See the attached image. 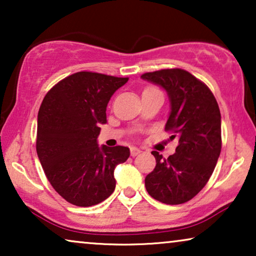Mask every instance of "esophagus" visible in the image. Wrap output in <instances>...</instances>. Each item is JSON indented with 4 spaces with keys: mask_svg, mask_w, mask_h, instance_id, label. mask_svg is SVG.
<instances>
[{
    "mask_svg": "<svg viewBox=\"0 0 256 256\" xmlns=\"http://www.w3.org/2000/svg\"><path fill=\"white\" fill-rule=\"evenodd\" d=\"M141 152H142L141 149L136 148V146H132V148H130V155H132V157L140 155V154H141Z\"/></svg>",
    "mask_w": 256,
    "mask_h": 256,
    "instance_id": "1",
    "label": "esophagus"
}]
</instances>
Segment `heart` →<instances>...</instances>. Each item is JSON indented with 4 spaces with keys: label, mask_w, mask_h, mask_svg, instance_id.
<instances>
[{
    "label": "heart",
    "mask_w": 256,
    "mask_h": 256,
    "mask_svg": "<svg viewBox=\"0 0 256 256\" xmlns=\"http://www.w3.org/2000/svg\"><path fill=\"white\" fill-rule=\"evenodd\" d=\"M146 90H155V88H146Z\"/></svg>",
    "instance_id": "b5f03b06"
}]
</instances>
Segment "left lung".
<instances>
[{"label":"left lung","instance_id":"8db88e82","mask_svg":"<svg viewBox=\"0 0 256 256\" xmlns=\"http://www.w3.org/2000/svg\"><path fill=\"white\" fill-rule=\"evenodd\" d=\"M142 79L166 90L170 114L166 130L178 138L176 152L163 158L152 154L156 166L146 177L154 199L168 205L186 202L208 183L222 152V115L204 82L182 68L148 72Z\"/></svg>","mask_w":256,"mask_h":256}]
</instances>
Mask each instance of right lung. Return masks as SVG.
Wrapping results in <instances>:
<instances>
[{"mask_svg":"<svg viewBox=\"0 0 256 256\" xmlns=\"http://www.w3.org/2000/svg\"><path fill=\"white\" fill-rule=\"evenodd\" d=\"M128 78L78 72L48 90L38 112L36 150L46 178L66 202L88 208L114 192V169L127 146L98 144L115 90Z\"/></svg>","mask_w":256,"mask_h":256,"instance_id":"1","label":"right lung"}]
</instances>
